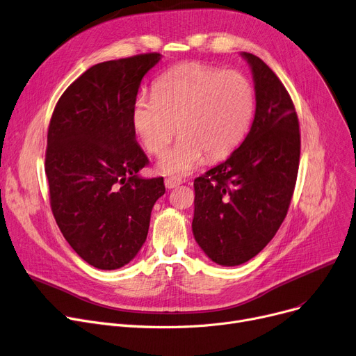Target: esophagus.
<instances>
[{"instance_id":"obj_1","label":"esophagus","mask_w":356,"mask_h":356,"mask_svg":"<svg viewBox=\"0 0 356 356\" xmlns=\"http://www.w3.org/2000/svg\"><path fill=\"white\" fill-rule=\"evenodd\" d=\"M181 182H182V179L178 178V177H168V178H165V186L170 188V190H171V188L178 186Z\"/></svg>"}]
</instances>
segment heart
I'll return each instance as SVG.
<instances>
[{
	"label": "heart",
	"mask_w": 356,
	"mask_h": 356,
	"mask_svg": "<svg viewBox=\"0 0 356 356\" xmlns=\"http://www.w3.org/2000/svg\"><path fill=\"white\" fill-rule=\"evenodd\" d=\"M254 112V92L236 70H221L198 61L182 63L163 73L154 85V97L139 96L132 106V127L143 148L159 155L172 139L158 170L184 175L208 156L233 152L245 136Z\"/></svg>",
	"instance_id": "obj_1"
}]
</instances>
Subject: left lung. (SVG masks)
I'll return each instance as SVG.
<instances>
[{"label":"left lung","mask_w":356,"mask_h":356,"mask_svg":"<svg viewBox=\"0 0 356 356\" xmlns=\"http://www.w3.org/2000/svg\"><path fill=\"white\" fill-rule=\"evenodd\" d=\"M253 73L256 113L238 148L195 178L193 233L220 266L257 256L282 225L295 191L300 132L295 104L266 63L241 53Z\"/></svg>","instance_id":"8db88e82"}]
</instances>
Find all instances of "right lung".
Listing matches in <instances>:
<instances>
[{
	"instance_id": "1",
	"label": "right lung",
	"mask_w": 356,
	"mask_h": 356,
	"mask_svg": "<svg viewBox=\"0 0 356 356\" xmlns=\"http://www.w3.org/2000/svg\"><path fill=\"white\" fill-rule=\"evenodd\" d=\"M159 53L92 66L58 99L47 134L50 205L74 252L90 266L128 264L148 236L163 178L138 172L148 163L136 142L132 106Z\"/></svg>"
}]
</instances>
